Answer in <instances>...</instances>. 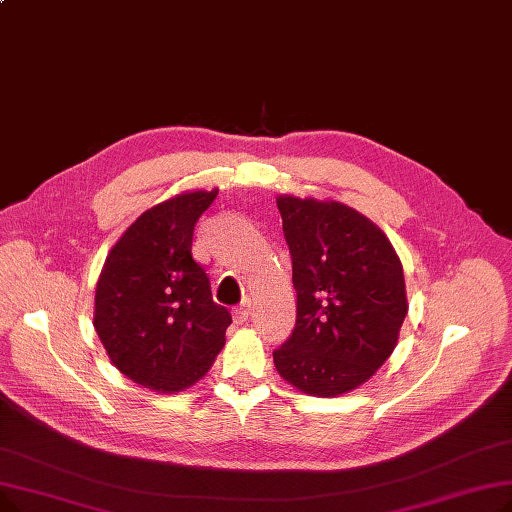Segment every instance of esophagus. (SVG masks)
Listing matches in <instances>:
<instances>
[{
  "instance_id": "1",
  "label": "esophagus",
  "mask_w": 512,
  "mask_h": 512,
  "mask_svg": "<svg viewBox=\"0 0 512 512\" xmlns=\"http://www.w3.org/2000/svg\"><path fill=\"white\" fill-rule=\"evenodd\" d=\"M232 316H234V322H236V324H244V322H247L249 316H251V303L244 301V303H240L238 307H234Z\"/></svg>"
}]
</instances>
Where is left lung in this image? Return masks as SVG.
Masks as SVG:
<instances>
[{"mask_svg": "<svg viewBox=\"0 0 512 512\" xmlns=\"http://www.w3.org/2000/svg\"><path fill=\"white\" fill-rule=\"evenodd\" d=\"M276 205L297 291L276 370L309 395L353 391L397 345L408 314L402 261L379 226L343 203L280 194Z\"/></svg>", "mask_w": 512, "mask_h": 512, "instance_id": "1", "label": "left lung"}]
</instances>
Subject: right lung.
Wrapping results in <instances>:
<instances>
[{"mask_svg": "<svg viewBox=\"0 0 512 512\" xmlns=\"http://www.w3.org/2000/svg\"><path fill=\"white\" fill-rule=\"evenodd\" d=\"M215 196L217 188L184 192L144 211L100 272L94 328L110 362L146 389H188L226 343L232 316L192 257L194 226Z\"/></svg>", "mask_w": 512, "mask_h": 512, "instance_id": "1", "label": "right lung"}]
</instances>
